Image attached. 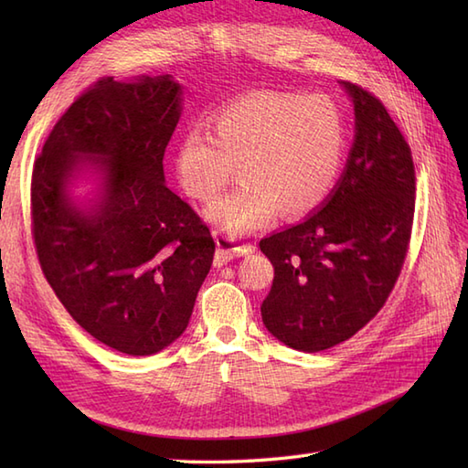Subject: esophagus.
<instances>
[{
	"label": "esophagus",
	"instance_id": "esophagus-1",
	"mask_svg": "<svg viewBox=\"0 0 468 468\" xmlns=\"http://www.w3.org/2000/svg\"><path fill=\"white\" fill-rule=\"evenodd\" d=\"M215 241H217V253H215V265L221 267L227 261L235 260V257H243L255 251V247L251 243H239L233 237H227L221 231H213Z\"/></svg>",
	"mask_w": 468,
	"mask_h": 468
}]
</instances>
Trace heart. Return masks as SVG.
Wrapping results in <instances>:
<instances>
[{
    "label": "heart",
    "mask_w": 468,
    "mask_h": 468,
    "mask_svg": "<svg viewBox=\"0 0 468 468\" xmlns=\"http://www.w3.org/2000/svg\"><path fill=\"white\" fill-rule=\"evenodd\" d=\"M346 122L324 94L251 92L213 116V134L193 126L175 153L183 191L211 203L233 181L243 185L207 208L229 235L270 223L277 211L302 217L330 193L344 161Z\"/></svg>",
    "instance_id": "b5f03b06"
}]
</instances>
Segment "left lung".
Here are the masks:
<instances>
[{
    "label": "left lung",
    "instance_id": "8db88e82",
    "mask_svg": "<svg viewBox=\"0 0 468 468\" xmlns=\"http://www.w3.org/2000/svg\"><path fill=\"white\" fill-rule=\"evenodd\" d=\"M356 112L346 171L320 211L260 241L275 267L261 303L267 330L300 352L346 342L399 282L414 221L409 143L378 98L344 82Z\"/></svg>",
    "mask_w": 468,
    "mask_h": 468
}]
</instances>
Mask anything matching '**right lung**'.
<instances>
[{"mask_svg":"<svg viewBox=\"0 0 468 468\" xmlns=\"http://www.w3.org/2000/svg\"><path fill=\"white\" fill-rule=\"evenodd\" d=\"M181 118L171 76L101 78L48 134L32 173V235L48 283L78 325L128 356L181 335L211 270L215 241L165 185L163 158ZM82 164L104 175L82 212L67 185Z\"/></svg>","mask_w":468,"mask_h":468,"instance_id":"add662e5","label":"right lung"}]
</instances>
